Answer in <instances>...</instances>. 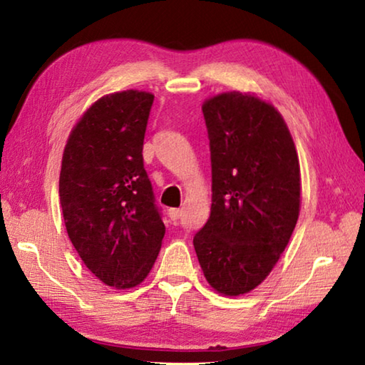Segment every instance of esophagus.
Here are the masks:
<instances>
[{"label":"esophagus","mask_w":365,"mask_h":365,"mask_svg":"<svg viewBox=\"0 0 365 365\" xmlns=\"http://www.w3.org/2000/svg\"><path fill=\"white\" fill-rule=\"evenodd\" d=\"M169 217H170V220L177 222L182 217V209H169Z\"/></svg>","instance_id":"1"}]
</instances>
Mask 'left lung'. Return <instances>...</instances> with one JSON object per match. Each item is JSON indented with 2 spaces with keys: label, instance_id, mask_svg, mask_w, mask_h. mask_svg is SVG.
Wrapping results in <instances>:
<instances>
[{
  "label": "left lung",
  "instance_id": "obj_1",
  "mask_svg": "<svg viewBox=\"0 0 365 365\" xmlns=\"http://www.w3.org/2000/svg\"><path fill=\"white\" fill-rule=\"evenodd\" d=\"M212 205L193 245L206 280L225 296L267 279L301 207L299 159L282 114L256 95L227 91L202 103Z\"/></svg>",
  "mask_w": 365,
  "mask_h": 365
}]
</instances>
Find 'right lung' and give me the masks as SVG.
<instances>
[{"mask_svg":"<svg viewBox=\"0 0 365 365\" xmlns=\"http://www.w3.org/2000/svg\"><path fill=\"white\" fill-rule=\"evenodd\" d=\"M154 95L101 96L71 130L59 175L67 235L91 274L127 289L150 274L165 233L143 168Z\"/></svg>","mask_w":365,"mask_h":365,"instance_id":"obj_1","label":"right lung"}]
</instances>
